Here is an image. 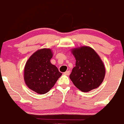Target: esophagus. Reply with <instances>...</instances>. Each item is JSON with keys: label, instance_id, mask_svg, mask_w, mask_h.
I'll use <instances>...</instances> for the list:
<instances>
[{"label": "esophagus", "instance_id": "esophagus-1", "mask_svg": "<svg viewBox=\"0 0 124 124\" xmlns=\"http://www.w3.org/2000/svg\"><path fill=\"white\" fill-rule=\"evenodd\" d=\"M64 74H65V75H67V76H68V75H70V71L69 70H68V71H66V72L64 73Z\"/></svg>", "mask_w": 124, "mask_h": 124}]
</instances>
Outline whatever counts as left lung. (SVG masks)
Masks as SVG:
<instances>
[{
	"label": "left lung",
	"instance_id": "8db88e82",
	"mask_svg": "<svg viewBox=\"0 0 124 124\" xmlns=\"http://www.w3.org/2000/svg\"><path fill=\"white\" fill-rule=\"evenodd\" d=\"M76 66L69 78L78 89L88 92L99 87L104 79L106 70L103 61L93 48L81 46L72 49Z\"/></svg>",
	"mask_w": 124,
	"mask_h": 124
}]
</instances>
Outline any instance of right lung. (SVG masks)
Here are the masks:
<instances>
[{
  "instance_id": "right-lung-1",
  "label": "right lung",
  "mask_w": 124,
  "mask_h": 124,
  "mask_svg": "<svg viewBox=\"0 0 124 124\" xmlns=\"http://www.w3.org/2000/svg\"><path fill=\"white\" fill-rule=\"evenodd\" d=\"M52 56L51 49L43 48L34 52L25 63V83L37 93L44 94L49 92L62 75L58 68L51 63Z\"/></svg>"
}]
</instances>
